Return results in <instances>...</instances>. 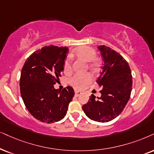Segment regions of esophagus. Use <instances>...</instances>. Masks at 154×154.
<instances>
[{
  "instance_id": "34e87169",
  "label": "esophagus",
  "mask_w": 154,
  "mask_h": 154,
  "mask_svg": "<svg viewBox=\"0 0 154 154\" xmlns=\"http://www.w3.org/2000/svg\"><path fill=\"white\" fill-rule=\"evenodd\" d=\"M82 94V91H79V90H76L75 91V96L76 97H78Z\"/></svg>"
}]
</instances>
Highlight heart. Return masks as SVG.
Returning a JSON list of instances; mask_svg holds the SVG:
<instances>
[{
    "label": "heart",
    "mask_w": 154,
    "mask_h": 154,
    "mask_svg": "<svg viewBox=\"0 0 154 154\" xmlns=\"http://www.w3.org/2000/svg\"><path fill=\"white\" fill-rule=\"evenodd\" d=\"M74 53L77 57L81 58L86 62H91L95 59L97 56V52L93 48L88 46H82L79 47ZM90 66L91 67L94 68L97 67L96 63H91ZM63 71L65 74H69L72 71V65L71 62L69 59L65 60L63 65ZM92 77L90 74L85 73V74H75L72 76L69 79V83L73 87L77 89H82L91 82Z\"/></svg>",
    "instance_id": "1"
}]
</instances>
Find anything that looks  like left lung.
I'll return each instance as SVG.
<instances>
[{
    "instance_id": "left-lung-1",
    "label": "left lung",
    "mask_w": 154,
    "mask_h": 154,
    "mask_svg": "<svg viewBox=\"0 0 154 154\" xmlns=\"http://www.w3.org/2000/svg\"><path fill=\"white\" fill-rule=\"evenodd\" d=\"M103 58L102 72L97 82L102 87L101 97L91 94L82 109L87 117L98 122H108L124 110L130 98L132 76L129 64L117 52L105 45L98 47Z\"/></svg>"
}]
</instances>
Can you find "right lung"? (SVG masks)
Instances as JSON below:
<instances>
[{"label": "right lung", "instance_id": "right-lung-1", "mask_svg": "<svg viewBox=\"0 0 154 154\" xmlns=\"http://www.w3.org/2000/svg\"><path fill=\"white\" fill-rule=\"evenodd\" d=\"M68 52L67 47L45 46L26 60L21 70L20 87L23 102L36 119L51 124L65 117L75 91L67 87L54 89L60 80Z\"/></svg>", "mask_w": 154, "mask_h": 154}]
</instances>
